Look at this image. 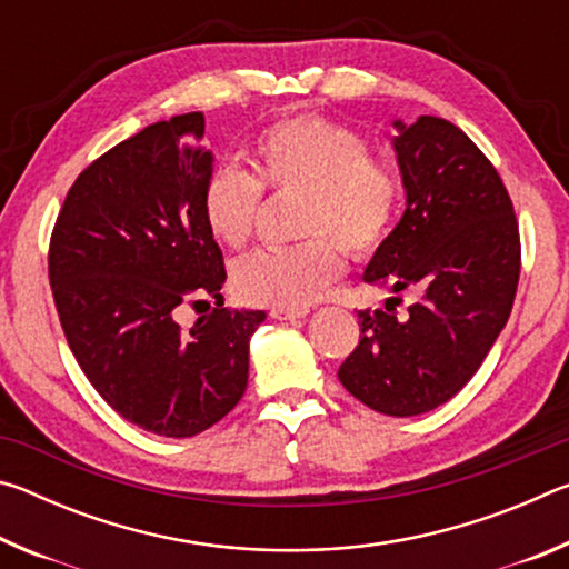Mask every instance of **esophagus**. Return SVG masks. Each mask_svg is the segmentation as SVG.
Instances as JSON below:
<instances>
[{
    "instance_id": "34e87169",
    "label": "esophagus",
    "mask_w": 569,
    "mask_h": 569,
    "mask_svg": "<svg viewBox=\"0 0 569 569\" xmlns=\"http://www.w3.org/2000/svg\"><path fill=\"white\" fill-rule=\"evenodd\" d=\"M308 311L306 308H298V311H286V308H273L271 311V316L273 319H278V321H298V319H303Z\"/></svg>"
}]
</instances>
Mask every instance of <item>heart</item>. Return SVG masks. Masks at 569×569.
I'll return each instance as SVG.
<instances>
[{
  "instance_id": "1",
  "label": "heart",
  "mask_w": 569,
  "mask_h": 569,
  "mask_svg": "<svg viewBox=\"0 0 569 569\" xmlns=\"http://www.w3.org/2000/svg\"><path fill=\"white\" fill-rule=\"evenodd\" d=\"M253 176L210 172L200 208L218 243L243 248L253 238L263 190L303 196L301 246L256 250L233 266V291L246 303L311 306L343 273V250L373 256L389 238L401 203L399 172L371 156L369 142L341 122L291 114L268 124L250 148Z\"/></svg>"
}]
</instances>
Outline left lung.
Segmentation results:
<instances>
[{"instance_id": "1", "label": "left lung", "mask_w": 569, "mask_h": 569, "mask_svg": "<svg viewBox=\"0 0 569 569\" xmlns=\"http://www.w3.org/2000/svg\"><path fill=\"white\" fill-rule=\"evenodd\" d=\"M407 210L363 281L417 296L397 313H359V346L341 363L346 391L387 417H417L475 377L512 311L522 246L502 178L449 120L393 122Z\"/></svg>"}]
</instances>
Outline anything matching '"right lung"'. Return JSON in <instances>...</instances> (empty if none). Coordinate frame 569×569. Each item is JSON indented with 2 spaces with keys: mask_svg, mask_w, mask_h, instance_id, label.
<instances>
[{
  "mask_svg": "<svg viewBox=\"0 0 569 569\" xmlns=\"http://www.w3.org/2000/svg\"><path fill=\"white\" fill-rule=\"evenodd\" d=\"M203 112L148 124L84 168L50 238V286L84 377L122 419L196 437L243 397L263 311L223 308V253L206 226L213 152ZM217 308L182 330V305Z\"/></svg>",
  "mask_w": 569,
  "mask_h": 569,
  "instance_id": "add662e5",
  "label": "right lung"
}]
</instances>
